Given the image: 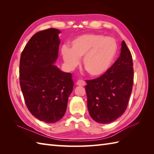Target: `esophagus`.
<instances>
[{"mask_svg":"<svg viewBox=\"0 0 154 154\" xmlns=\"http://www.w3.org/2000/svg\"><path fill=\"white\" fill-rule=\"evenodd\" d=\"M76 84H77V85H78V86H85V85L86 83L83 80L80 79V80H78L77 81Z\"/></svg>","mask_w":154,"mask_h":154,"instance_id":"esophagus-1","label":"esophagus"}]
</instances>
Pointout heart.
I'll return each mask as SVG.
<instances>
[{
	"instance_id": "heart-1",
	"label": "heart",
	"mask_w": 154,
	"mask_h": 154,
	"mask_svg": "<svg viewBox=\"0 0 154 154\" xmlns=\"http://www.w3.org/2000/svg\"><path fill=\"white\" fill-rule=\"evenodd\" d=\"M70 48L62 47L61 54L69 69L73 70L83 57V65L91 76L99 77L112 66L119 51L117 41L99 33H89L74 38Z\"/></svg>"
}]
</instances>
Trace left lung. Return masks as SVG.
<instances>
[{
	"instance_id": "left-lung-1",
	"label": "left lung",
	"mask_w": 154,
	"mask_h": 154,
	"mask_svg": "<svg viewBox=\"0 0 154 154\" xmlns=\"http://www.w3.org/2000/svg\"><path fill=\"white\" fill-rule=\"evenodd\" d=\"M120 57L105 74L86 81L87 107L91 117L100 124H109L122 115L132 93L134 70L131 53L125 42Z\"/></svg>"
}]
</instances>
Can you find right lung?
<instances>
[{
    "label": "right lung",
    "instance_id": "1",
    "mask_svg": "<svg viewBox=\"0 0 154 154\" xmlns=\"http://www.w3.org/2000/svg\"><path fill=\"white\" fill-rule=\"evenodd\" d=\"M58 29L49 28L28 41L20 61V83L30 113L45 123H55L66 112L73 81L70 73L54 65L60 44Z\"/></svg>",
    "mask_w": 154,
    "mask_h": 154
}]
</instances>
